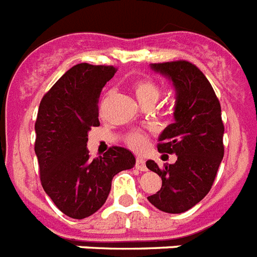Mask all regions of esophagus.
<instances>
[{"label":"esophagus","instance_id":"esophagus-1","mask_svg":"<svg viewBox=\"0 0 257 257\" xmlns=\"http://www.w3.org/2000/svg\"><path fill=\"white\" fill-rule=\"evenodd\" d=\"M136 169L137 170H140V172H147L148 168H147V162H145V160L141 157H139L137 160H136Z\"/></svg>","mask_w":257,"mask_h":257}]
</instances>
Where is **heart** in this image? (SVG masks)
Returning a JSON list of instances; mask_svg holds the SVG:
<instances>
[{"label": "heart", "mask_w": 257, "mask_h": 257, "mask_svg": "<svg viewBox=\"0 0 257 257\" xmlns=\"http://www.w3.org/2000/svg\"><path fill=\"white\" fill-rule=\"evenodd\" d=\"M135 92L136 97L139 100L140 104L145 103H156L161 95V89L153 80L150 79H141V80L136 81L135 84ZM128 145L135 150H141L145 147L147 143V136L145 133L136 131V132L129 133L128 135Z\"/></svg>", "instance_id": "1"}]
</instances>
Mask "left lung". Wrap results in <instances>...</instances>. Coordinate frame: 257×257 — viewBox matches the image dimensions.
Returning <instances> with one entry per match:
<instances>
[{
    "mask_svg": "<svg viewBox=\"0 0 257 257\" xmlns=\"http://www.w3.org/2000/svg\"><path fill=\"white\" fill-rule=\"evenodd\" d=\"M172 81L176 91L173 117L158 137V152L176 154L177 161L160 168L148 161L149 170L162 179V187L148 201L169 214H181L203 199L211 189L224 147L220 104L202 71L186 60L150 64Z\"/></svg>",
    "mask_w": 257,
    "mask_h": 257,
    "instance_id": "obj_1",
    "label": "left lung"
}]
</instances>
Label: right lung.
Segmentation results:
<instances>
[{"instance_id":"obj_1","label":"right lung","mask_w":257,"mask_h":257,"mask_svg":"<svg viewBox=\"0 0 257 257\" xmlns=\"http://www.w3.org/2000/svg\"><path fill=\"white\" fill-rule=\"evenodd\" d=\"M113 66L80 63L56 81L39 104L35 121V154L46 194L72 219L95 214L110 191L117 173L132 169L136 158L128 149L112 147L91 160L88 132L99 126L97 99Z\"/></svg>"}]
</instances>
